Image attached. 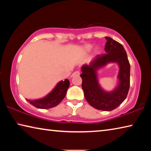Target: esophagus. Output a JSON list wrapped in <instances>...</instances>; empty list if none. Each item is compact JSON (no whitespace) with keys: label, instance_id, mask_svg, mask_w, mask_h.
<instances>
[{"label":"esophagus","instance_id":"esophagus-1","mask_svg":"<svg viewBox=\"0 0 151 151\" xmlns=\"http://www.w3.org/2000/svg\"><path fill=\"white\" fill-rule=\"evenodd\" d=\"M80 75V71H78V70H77V71H75V72H74L73 74H72V77L73 76H79Z\"/></svg>","mask_w":151,"mask_h":151}]
</instances>
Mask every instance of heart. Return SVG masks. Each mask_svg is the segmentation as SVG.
Listing matches in <instances>:
<instances>
[{"label":"heart","instance_id":"1","mask_svg":"<svg viewBox=\"0 0 151 151\" xmlns=\"http://www.w3.org/2000/svg\"><path fill=\"white\" fill-rule=\"evenodd\" d=\"M92 47H93V46L91 45H87L85 46V48H84V50H85V52H88V51H89L91 49Z\"/></svg>","mask_w":151,"mask_h":151}]
</instances>
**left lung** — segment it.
Segmentation results:
<instances>
[{"instance_id": "1", "label": "left lung", "mask_w": 151, "mask_h": 151, "mask_svg": "<svg viewBox=\"0 0 151 151\" xmlns=\"http://www.w3.org/2000/svg\"><path fill=\"white\" fill-rule=\"evenodd\" d=\"M106 54L98 55L90 65L82 66V88L86 100L98 110L111 111L126 99L130 88V66L127 55L121 44L106 37ZM109 62H117L119 66L118 86L112 92H106L99 85L96 71Z\"/></svg>"}]
</instances>
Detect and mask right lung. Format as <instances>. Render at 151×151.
I'll list each match as a JSON object with an SVG mask.
<instances>
[{
	"label": "right lung",
	"instance_id": "right-lung-1",
	"mask_svg": "<svg viewBox=\"0 0 151 151\" xmlns=\"http://www.w3.org/2000/svg\"><path fill=\"white\" fill-rule=\"evenodd\" d=\"M70 83L68 79L65 81H61L58 83L55 88L45 97L37 100L27 101L37 108L47 109L57 106L61 101L63 100L66 96V91L69 87Z\"/></svg>",
	"mask_w": 151,
	"mask_h": 151
}]
</instances>
